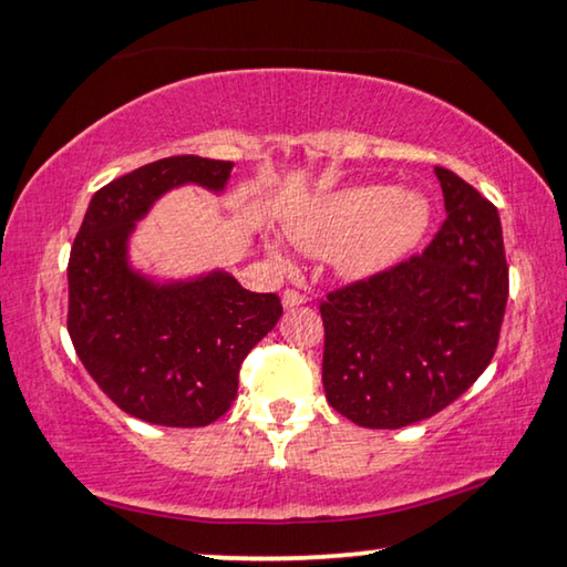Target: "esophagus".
Returning a JSON list of instances; mask_svg holds the SVG:
<instances>
[{"instance_id":"34e87169","label":"esophagus","mask_w":567,"mask_h":567,"mask_svg":"<svg viewBox=\"0 0 567 567\" xmlns=\"http://www.w3.org/2000/svg\"><path fill=\"white\" fill-rule=\"evenodd\" d=\"M301 303H307V293H301V291H293V289L284 291V307H286V309L301 307Z\"/></svg>"}]
</instances>
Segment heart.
<instances>
[{"label": "heart", "instance_id": "obj_1", "mask_svg": "<svg viewBox=\"0 0 567 567\" xmlns=\"http://www.w3.org/2000/svg\"><path fill=\"white\" fill-rule=\"evenodd\" d=\"M431 220L429 199L415 189L357 185L311 203L289 225L296 248L324 258L337 254L339 274L370 278L388 271L421 243ZM284 264V254H274Z\"/></svg>", "mask_w": 567, "mask_h": 567}]
</instances>
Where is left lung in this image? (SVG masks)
I'll list each match as a JSON object with an SVG mask.
<instances>
[{
    "label": "left lung",
    "instance_id": "left-lung-1",
    "mask_svg": "<svg viewBox=\"0 0 567 567\" xmlns=\"http://www.w3.org/2000/svg\"><path fill=\"white\" fill-rule=\"evenodd\" d=\"M446 220L421 256L321 301L329 405L362 429H403L466 393L492 362L509 268L496 207L435 167Z\"/></svg>",
    "mask_w": 567,
    "mask_h": 567
}]
</instances>
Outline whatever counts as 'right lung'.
<instances>
[{
  "label": "right lung",
  "instance_id": "right-lung-1",
  "mask_svg": "<svg viewBox=\"0 0 567 567\" xmlns=\"http://www.w3.org/2000/svg\"><path fill=\"white\" fill-rule=\"evenodd\" d=\"M233 162L167 156L93 195L68 260V332L83 368L121 411L169 429L220 417L246 354L281 319L276 293L246 291L215 268L156 281L128 260L136 223L169 189L220 195Z\"/></svg>",
  "mask_w": 567,
  "mask_h": 567
}]
</instances>
